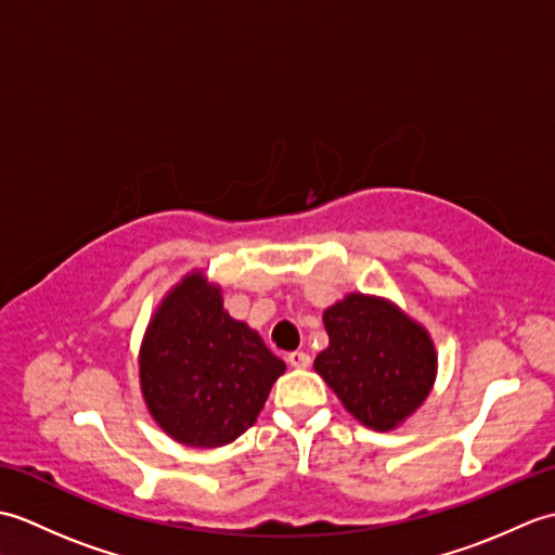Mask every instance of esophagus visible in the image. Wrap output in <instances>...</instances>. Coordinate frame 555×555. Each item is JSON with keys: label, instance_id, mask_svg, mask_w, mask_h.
Segmentation results:
<instances>
[{"label": "esophagus", "instance_id": "34e87169", "mask_svg": "<svg viewBox=\"0 0 555 555\" xmlns=\"http://www.w3.org/2000/svg\"><path fill=\"white\" fill-rule=\"evenodd\" d=\"M288 364L291 367H296V370H308L310 367V356L308 352H302V350H293V352H288Z\"/></svg>", "mask_w": 555, "mask_h": 555}]
</instances>
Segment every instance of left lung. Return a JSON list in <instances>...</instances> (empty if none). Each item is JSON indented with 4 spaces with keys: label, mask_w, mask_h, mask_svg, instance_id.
I'll return each instance as SVG.
<instances>
[{
    "label": "left lung",
    "mask_w": 555,
    "mask_h": 555,
    "mask_svg": "<svg viewBox=\"0 0 555 555\" xmlns=\"http://www.w3.org/2000/svg\"><path fill=\"white\" fill-rule=\"evenodd\" d=\"M328 346L314 372L364 427L393 431L429 398L439 352L427 328L393 300L348 293L322 314Z\"/></svg>",
    "instance_id": "1"
}]
</instances>
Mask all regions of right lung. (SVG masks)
<instances>
[{
    "instance_id": "1",
    "label": "right lung",
    "mask_w": 555,
    "mask_h": 555,
    "mask_svg": "<svg viewBox=\"0 0 555 555\" xmlns=\"http://www.w3.org/2000/svg\"><path fill=\"white\" fill-rule=\"evenodd\" d=\"M286 362L223 310L203 269L176 281L152 312L138 352L150 417L176 443L221 448L250 429Z\"/></svg>"
}]
</instances>
